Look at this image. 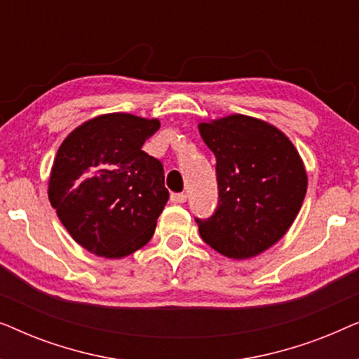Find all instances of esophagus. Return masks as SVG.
I'll use <instances>...</instances> for the list:
<instances>
[{"label": "esophagus", "instance_id": "obj_1", "mask_svg": "<svg viewBox=\"0 0 359 359\" xmlns=\"http://www.w3.org/2000/svg\"><path fill=\"white\" fill-rule=\"evenodd\" d=\"M186 198H188V196H186L184 193H173V194H171L170 199H171V203H173V204H183Z\"/></svg>", "mask_w": 359, "mask_h": 359}]
</instances>
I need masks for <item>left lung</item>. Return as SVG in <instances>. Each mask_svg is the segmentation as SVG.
<instances>
[{"mask_svg":"<svg viewBox=\"0 0 359 359\" xmlns=\"http://www.w3.org/2000/svg\"><path fill=\"white\" fill-rule=\"evenodd\" d=\"M215 155L219 201L199 235L233 259L257 257L278 242L301 209L307 175L292 142L268 122L233 114L201 122Z\"/></svg>","mask_w":359,"mask_h":359,"instance_id":"1","label":"left lung"}]
</instances>
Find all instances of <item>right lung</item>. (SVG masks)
<instances>
[{
    "label": "right lung",
    "instance_id": "right-lung-1",
    "mask_svg": "<svg viewBox=\"0 0 359 359\" xmlns=\"http://www.w3.org/2000/svg\"><path fill=\"white\" fill-rule=\"evenodd\" d=\"M156 119L124 112L76 127L53 161L48 199L73 240L104 258L144 247L170 198L160 160L142 150Z\"/></svg>",
    "mask_w": 359,
    "mask_h": 359
}]
</instances>
